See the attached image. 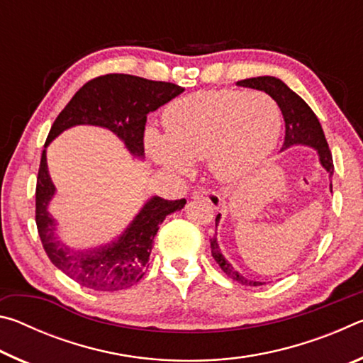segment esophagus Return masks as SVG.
<instances>
[{
  "label": "esophagus",
  "mask_w": 363,
  "mask_h": 363,
  "mask_svg": "<svg viewBox=\"0 0 363 363\" xmlns=\"http://www.w3.org/2000/svg\"><path fill=\"white\" fill-rule=\"evenodd\" d=\"M192 199L195 200H206L213 208H219L223 205V196H220L218 192H213L210 189H196L192 192Z\"/></svg>",
  "instance_id": "esophagus-1"
}]
</instances>
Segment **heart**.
I'll return each instance as SVG.
<instances>
[{
	"label": "heart",
	"mask_w": 363,
	"mask_h": 363,
	"mask_svg": "<svg viewBox=\"0 0 363 363\" xmlns=\"http://www.w3.org/2000/svg\"><path fill=\"white\" fill-rule=\"evenodd\" d=\"M167 136L147 130L153 160L173 173H187L192 160L208 158L223 181H238L259 167L277 143L281 113L261 91H205L171 102L163 113Z\"/></svg>",
	"instance_id": "obj_1"
}]
</instances>
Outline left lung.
I'll return each instance as SVG.
<instances>
[{"label": "left lung", "mask_w": 363, "mask_h": 363, "mask_svg": "<svg viewBox=\"0 0 363 363\" xmlns=\"http://www.w3.org/2000/svg\"><path fill=\"white\" fill-rule=\"evenodd\" d=\"M238 86H245V88H253L267 93L272 99L279 104L285 120V140L281 149H288L294 144H306L314 147L320 157L322 167L328 171L330 177L333 176V157L328 149V143L325 139L323 130L318 123L315 113L312 112V108L301 99V97L291 91L288 86L281 82V79L275 77H256V78H247L240 79L237 83ZM220 214L216 216V227L219 224ZM211 255L219 267L224 270L227 277H230L233 281H238L242 285H251V286H259L262 285L261 281L248 280L242 277L235 269L232 267V264L227 262L225 257L223 256L219 250V245L216 240V235L211 238Z\"/></svg>", "instance_id": "obj_1"}]
</instances>
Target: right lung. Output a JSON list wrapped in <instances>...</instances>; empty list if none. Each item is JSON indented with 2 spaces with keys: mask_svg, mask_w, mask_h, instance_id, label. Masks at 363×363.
Returning a JSON list of instances; mask_svg holds the SVG:
<instances>
[{
  "mask_svg": "<svg viewBox=\"0 0 363 363\" xmlns=\"http://www.w3.org/2000/svg\"><path fill=\"white\" fill-rule=\"evenodd\" d=\"M182 91V86L174 83L108 73L83 84L52 123L36 177V229L51 262L82 286L97 291H118L138 284L149 267L147 262L160 224L168 214L182 210L186 199L164 200L162 196H153L118 240L102 248L72 251L56 240V220L48 211V203L56 190L48 173V144L67 128L94 125L115 133L128 150L143 157L147 113L174 99Z\"/></svg>",
  "mask_w": 363,
  "mask_h": 363,
  "instance_id": "obj_1",
  "label": "right lung"
}]
</instances>
